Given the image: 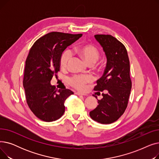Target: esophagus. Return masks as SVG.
I'll return each mask as SVG.
<instances>
[{"label":"esophagus","instance_id":"34e87169","mask_svg":"<svg viewBox=\"0 0 159 159\" xmlns=\"http://www.w3.org/2000/svg\"><path fill=\"white\" fill-rule=\"evenodd\" d=\"M77 95H86V94H85L84 93H82V92H79V91H77V92L75 93Z\"/></svg>","mask_w":159,"mask_h":159}]
</instances>
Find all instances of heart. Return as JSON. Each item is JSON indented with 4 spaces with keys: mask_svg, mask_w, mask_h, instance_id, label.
<instances>
[{
    "mask_svg": "<svg viewBox=\"0 0 159 159\" xmlns=\"http://www.w3.org/2000/svg\"><path fill=\"white\" fill-rule=\"evenodd\" d=\"M76 52L78 53L88 63H95L99 57V52L98 49L93 46L86 44L79 46L76 48ZM71 54L68 50L65 51L60 59V65L62 68H66L68 61L71 58ZM92 77L89 75H76L70 79L71 84L79 89H83L85 88L86 83L91 81Z\"/></svg>",
    "mask_w": 159,
    "mask_h": 159,
    "instance_id": "heart-1",
    "label": "heart"
}]
</instances>
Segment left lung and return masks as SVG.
Returning a JSON list of instances; mask_svg holds the SVG:
<instances>
[{
	"instance_id": "obj_1",
	"label": "left lung",
	"mask_w": 159,
	"mask_h": 159,
	"mask_svg": "<svg viewBox=\"0 0 159 159\" xmlns=\"http://www.w3.org/2000/svg\"><path fill=\"white\" fill-rule=\"evenodd\" d=\"M94 37L106 57L104 74L94 89L106 90V93L102 94L103 98L98 100V106L89 112V116L95 121L107 124L117 120L127 107L131 89L129 61L126 48L115 37L110 35Z\"/></svg>"
}]
</instances>
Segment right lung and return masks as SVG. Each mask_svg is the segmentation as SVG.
<instances>
[{"instance_id":"right-lung-1","label":"right lung","mask_w":159,"mask_h":159,"mask_svg":"<svg viewBox=\"0 0 159 159\" xmlns=\"http://www.w3.org/2000/svg\"><path fill=\"white\" fill-rule=\"evenodd\" d=\"M82 35L51 32L39 39L30 50L23 86L29 107L42 120L55 121L64 113L65 100L73 92L68 89L58 90L51 80L60 70L62 52Z\"/></svg>"}]
</instances>
